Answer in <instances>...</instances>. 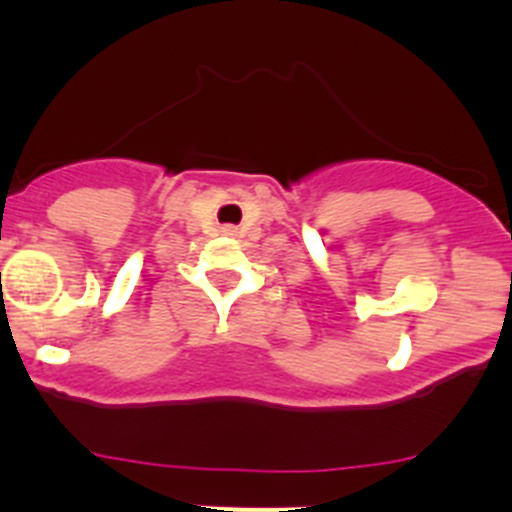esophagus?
Wrapping results in <instances>:
<instances>
[{
    "label": "esophagus",
    "mask_w": 512,
    "mask_h": 512,
    "mask_svg": "<svg viewBox=\"0 0 512 512\" xmlns=\"http://www.w3.org/2000/svg\"><path fill=\"white\" fill-rule=\"evenodd\" d=\"M225 232H230V235H232V230H230V227H227V230Z\"/></svg>",
    "instance_id": "esophagus-1"
}]
</instances>
